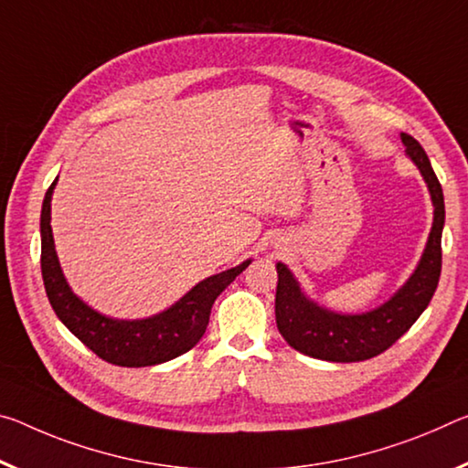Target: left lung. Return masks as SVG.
<instances>
[{
    "mask_svg": "<svg viewBox=\"0 0 468 468\" xmlns=\"http://www.w3.org/2000/svg\"><path fill=\"white\" fill-rule=\"evenodd\" d=\"M402 141L408 155L425 176L435 206L433 227L417 271L381 308L358 316H344L329 313L303 298L293 274L279 262L274 314H277L279 333L293 350L329 362L375 358L394 346L431 302L441 274V229L446 218L443 191L419 141L406 133H402Z\"/></svg>",
    "mask_w": 468,
    "mask_h": 468,
    "instance_id": "obj_1",
    "label": "left lung"
}]
</instances>
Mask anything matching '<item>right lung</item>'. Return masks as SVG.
<instances>
[{"mask_svg": "<svg viewBox=\"0 0 468 468\" xmlns=\"http://www.w3.org/2000/svg\"><path fill=\"white\" fill-rule=\"evenodd\" d=\"M56 181L49 185L41 207V274L58 318L89 350L116 367H152L189 352L206 333L214 300L233 283L237 274L248 269L250 261L207 277L158 316L145 321H112L89 308L66 285L49 225V202Z\"/></svg>", "mask_w": 468, "mask_h": 468, "instance_id": "add662e5", "label": "right lung"}]
</instances>
